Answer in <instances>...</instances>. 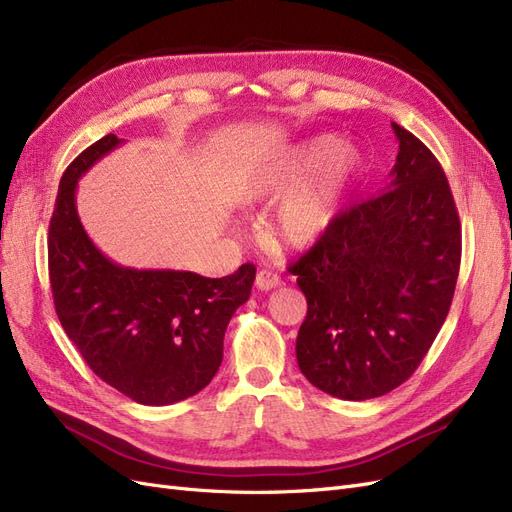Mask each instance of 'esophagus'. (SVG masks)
I'll list each match as a JSON object with an SVG mask.
<instances>
[{
    "instance_id": "esophagus-1",
    "label": "esophagus",
    "mask_w": 512,
    "mask_h": 512,
    "mask_svg": "<svg viewBox=\"0 0 512 512\" xmlns=\"http://www.w3.org/2000/svg\"><path fill=\"white\" fill-rule=\"evenodd\" d=\"M255 285L261 289V291H270V289H276L280 285V276L272 270H259L257 272V278H255Z\"/></svg>"
}]
</instances>
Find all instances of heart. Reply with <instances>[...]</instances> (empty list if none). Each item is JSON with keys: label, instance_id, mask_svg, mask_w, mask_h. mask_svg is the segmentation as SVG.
<instances>
[{"label": "heart", "instance_id": "1", "mask_svg": "<svg viewBox=\"0 0 512 512\" xmlns=\"http://www.w3.org/2000/svg\"><path fill=\"white\" fill-rule=\"evenodd\" d=\"M357 166L353 146H338L336 138L319 136L261 163L244 180L238 197L244 204H255L287 195L268 223V234L287 249H306L334 223Z\"/></svg>", "mask_w": 512, "mask_h": 512}]
</instances>
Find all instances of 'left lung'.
<instances>
[{"label":"left lung","instance_id":"obj_1","mask_svg":"<svg viewBox=\"0 0 512 512\" xmlns=\"http://www.w3.org/2000/svg\"><path fill=\"white\" fill-rule=\"evenodd\" d=\"M389 185L336 214L289 266L308 315L295 340L302 374L340 400H370L408 381L449 315L461 225L434 153L393 123Z\"/></svg>","mask_w":512,"mask_h":512}]
</instances>
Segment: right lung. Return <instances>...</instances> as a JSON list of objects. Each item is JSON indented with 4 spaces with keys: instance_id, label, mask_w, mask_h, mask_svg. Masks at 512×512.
<instances>
[{
    "instance_id": "add662e5",
    "label": "right lung",
    "mask_w": 512,
    "mask_h": 512,
    "mask_svg": "<svg viewBox=\"0 0 512 512\" xmlns=\"http://www.w3.org/2000/svg\"><path fill=\"white\" fill-rule=\"evenodd\" d=\"M123 140L104 136L63 172L48 225V276L65 334L104 383L144 406L202 391L223 359L229 319L251 295L253 263L223 278L123 268L97 251L76 212V185Z\"/></svg>"
}]
</instances>
